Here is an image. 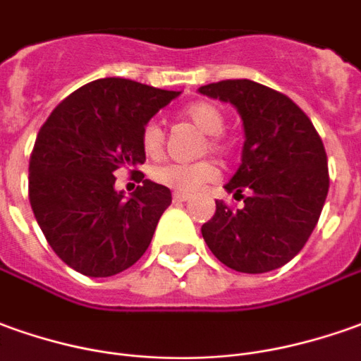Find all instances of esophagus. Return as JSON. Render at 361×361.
Returning a JSON list of instances; mask_svg holds the SVG:
<instances>
[{"instance_id": "obj_1", "label": "esophagus", "mask_w": 361, "mask_h": 361, "mask_svg": "<svg viewBox=\"0 0 361 361\" xmlns=\"http://www.w3.org/2000/svg\"><path fill=\"white\" fill-rule=\"evenodd\" d=\"M188 198H190V195H185V192H175V195H173V200H175V202H186Z\"/></svg>"}]
</instances>
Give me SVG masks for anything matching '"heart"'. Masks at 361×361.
I'll return each mask as SVG.
<instances>
[{
	"label": "heart",
	"instance_id": "1",
	"mask_svg": "<svg viewBox=\"0 0 361 361\" xmlns=\"http://www.w3.org/2000/svg\"><path fill=\"white\" fill-rule=\"evenodd\" d=\"M185 118L208 135V147L218 153L226 151V143L220 137L224 129V114L210 102H196L185 109ZM141 145L149 157H159L165 145V133L159 123L151 121L141 131ZM153 180L159 185L169 186L176 192H196L206 183L218 176V169L210 161L196 163H165L153 169Z\"/></svg>",
	"mask_w": 361,
	"mask_h": 361
}]
</instances>
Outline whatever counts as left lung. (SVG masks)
I'll return each instance as SVG.
<instances>
[{"instance_id": "1", "label": "left lung", "mask_w": 361, "mask_h": 361, "mask_svg": "<svg viewBox=\"0 0 361 361\" xmlns=\"http://www.w3.org/2000/svg\"><path fill=\"white\" fill-rule=\"evenodd\" d=\"M198 92L238 109L245 137L242 165L224 188L235 198L248 190L238 210L216 202L202 224L206 245L240 273L279 269L305 247L326 200L322 139L295 102L263 84L222 80Z\"/></svg>"}]
</instances>
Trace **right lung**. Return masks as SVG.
Wrapping results in <instances>:
<instances>
[{
	"label": "right lung",
	"instance_id": "obj_1",
	"mask_svg": "<svg viewBox=\"0 0 361 361\" xmlns=\"http://www.w3.org/2000/svg\"><path fill=\"white\" fill-rule=\"evenodd\" d=\"M180 92L126 78H100L54 108L29 163V200L47 242L68 267L111 277L147 252L171 190L135 171L145 161L141 131ZM119 168L144 185L115 190Z\"/></svg>",
	"mask_w": 361,
	"mask_h": 361
}]
</instances>
